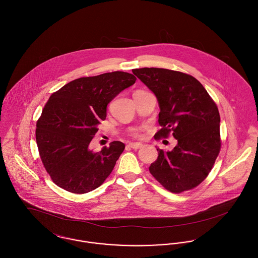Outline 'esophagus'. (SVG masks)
I'll return each mask as SVG.
<instances>
[{
  "label": "esophagus",
  "mask_w": 258,
  "mask_h": 258,
  "mask_svg": "<svg viewBox=\"0 0 258 258\" xmlns=\"http://www.w3.org/2000/svg\"><path fill=\"white\" fill-rule=\"evenodd\" d=\"M128 146L133 148V149H139V148H141L143 146V144L139 143V142H134V143H129Z\"/></svg>",
  "instance_id": "34e87169"
}]
</instances>
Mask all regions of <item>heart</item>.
<instances>
[{
	"instance_id": "1",
	"label": "heart",
	"mask_w": 258,
	"mask_h": 258,
	"mask_svg": "<svg viewBox=\"0 0 258 258\" xmlns=\"http://www.w3.org/2000/svg\"><path fill=\"white\" fill-rule=\"evenodd\" d=\"M132 135L135 136V137H139V136H140V131H139L138 129H134V130L132 131Z\"/></svg>"
}]
</instances>
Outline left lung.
<instances>
[{
    "mask_svg": "<svg viewBox=\"0 0 258 258\" xmlns=\"http://www.w3.org/2000/svg\"><path fill=\"white\" fill-rule=\"evenodd\" d=\"M156 96L161 129L155 137L172 132L177 145L157 148L158 158L149 171L167 190L180 193L198 186L211 171L220 151L218 108L194 77L161 68L134 69Z\"/></svg>",
    "mask_w": 258,
    "mask_h": 258,
    "instance_id": "left-lung-1",
    "label": "left lung"
}]
</instances>
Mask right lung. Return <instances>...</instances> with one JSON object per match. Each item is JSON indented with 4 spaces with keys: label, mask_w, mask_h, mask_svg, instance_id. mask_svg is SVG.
I'll return each instance as SVG.
<instances>
[{
    "label": "right lung",
    "mask_w": 258,
    "mask_h": 258,
    "mask_svg": "<svg viewBox=\"0 0 258 258\" xmlns=\"http://www.w3.org/2000/svg\"><path fill=\"white\" fill-rule=\"evenodd\" d=\"M136 77L126 72L105 73L71 81L53 93L37 122L41 160L53 182L76 194L98 188L125 149L113 141L100 152L89 144L107 115V105Z\"/></svg>",
    "instance_id": "add662e5"
}]
</instances>
